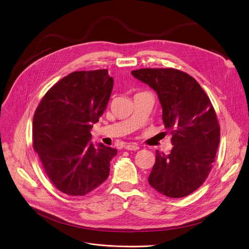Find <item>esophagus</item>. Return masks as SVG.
<instances>
[{
    "instance_id": "1",
    "label": "esophagus",
    "mask_w": 249,
    "mask_h": 249,
    "mask_svg": "<svg viewBox=\"0 0 249 249\" xmlns=\"http://www.w3.org/2000/svg\"><path fill=\"white\" fill-rule=\"evenodd\" d=\"M124 148L128 151H137L139 150V146L137 144H126Z\"/></svg>"
}]
</instances>
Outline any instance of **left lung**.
<instances>
[{
  "label": "left lung",
  "mask_w": 249,
  "mask_h": 249,
  "mask_svg": "<svg viewBox=\"0 0 249 249\" xmlns=\"http://www.w3.org/2000/svg\"><path fill=\"white\" fill-rule=\"evenodd\" d=\"M132 75L158 94L162 121L172 134L168 155L157 151L149 183L170 198L185 197L208 177L220 144V125L210 98L197 81L172 68L139 69Z\"/></svg>",
  "instance_id": "1"
}]
</instances>
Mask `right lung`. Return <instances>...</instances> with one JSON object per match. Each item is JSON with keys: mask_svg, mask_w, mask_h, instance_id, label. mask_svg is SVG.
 Instances as JSON below:
<instances>
[{"mask_svg": "<svg viewBox=\"0 0 249 249\" xmlns=\"http://www.w3.org/2000/svg\"><path fill=\"white\" fill-rule=\"evenodd\" d=\"M107 70L78 71L64 77L43 96L33 116V149L52 184L71 196H84L109 175L117 150L90 142L110 98Z\"/></svg>", "mask_w": 249, "mask_h": 249, "instance_id": "right-lung-1", "label": "right lung"}]
</instances>
